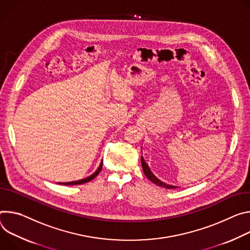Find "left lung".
<instances>
[{
	"mask_svg": "<svg viewBox=\"0 0 250 250\" xmlns=\"http://www.w3.org/2000/svg\"><path fill=\"white\" fill-rule=\"evenodd\" d=\"M141 163H142V168H143V171H144L145 176H146L151 182H153L154 184H156V185H158V186H160V187H164V188H178V187H176V186H171V185L165 184V183H163L162 181H160V180L151 172V170H150V168H149V166L147 165V163L145 162V160H144L143 157H141Z\"/></svg>",
	"mask_w": 250,
	"mask_h": 250,
	"instance_id": "8db88e82",
	"label": "left lung"
}]
</instances>
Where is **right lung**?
<instances>
[{
	"label": "right lung",
	"mask_w": 250,
	"mask_h": 250,
	"mask_svg": "<svg viewBox=\"0 0 250 250\" xmlns=\"http://www.w3.org/2000/svg\"><path fill=\"white\" fill-rule=\"evenodd\" d=\"M102 169V162L100 163L98 169L89 177L85 178V179H82V180H79V181H75V182H68V183H62V185H66V186H74V185H81V184H84V183H87V182H90L91 180H93L101 171Z\"/></svg>",
	"instance_id": "1"
}]
</instances>
